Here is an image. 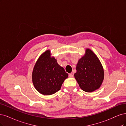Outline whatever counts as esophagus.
Listing matches in <instances>:
<instances>
[{
	"label": "esophagus",
	"instance_id": "esophagus-1",
	"mask_svg": "<svg viewBox=\"0 0 126 126\" xmlns=\"http://www.w3.org/2000/svg\"><path fill=\"white\" fill-rule=\"evenodd\" d=\"M68 76H69V78H73V75L71 73H70V74H69Z\"/></svg>",
	"mask_w": 126,
	"mask_h": 126
}]
</instances>
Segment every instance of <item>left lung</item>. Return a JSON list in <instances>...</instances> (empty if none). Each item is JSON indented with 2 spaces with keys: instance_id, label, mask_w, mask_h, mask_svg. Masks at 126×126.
I'll return each mask as SVG.
<instances>
[{
  "instance_id": "left-lung-1",
  "label": "left lung",
  "mask_w": 126,
  "mask_h": 126,
  "mask_svg": "<svg viewBox=\"0 0 126 126\" xmlns=\"http://www.w3.org/2000/svg\"><path fill=\"white\" fill-rule=\"evenodd\" d=\"M74 77L80 88L86 92L98 89L104 78L102 65L98 57L90 48H86L85 55L76 65Z\"/></svg>"
}]
</instances>
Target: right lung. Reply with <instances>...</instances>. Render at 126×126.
Masks as SVG:
<instances>
[{
  "instance_id": "add662e5",
  "label": "right lung",
  "mask_w": 126,
  "mask_h": 126,
  "mask_svg": "<svg viewBox=\"0 0 126 126\" xmlns=\"http://www.w3.org/2000/svg\"><path fill=\"white\" fill-rule=\"evenodd\" d=\"M68 74L51 57L50 50L42 53L36 61L32 74V82L41 94L50 95L59 91Z\"/></svg>"
}]
</instances>
